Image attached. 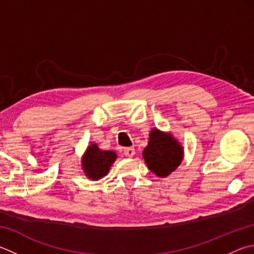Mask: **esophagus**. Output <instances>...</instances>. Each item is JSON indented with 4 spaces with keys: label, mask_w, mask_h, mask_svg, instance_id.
<instances>
[{
    "label": "esophagus",
    "mask_w": 254,
    "mask_h": 254,
    "mask_svg": "<svg viewBox=\"0 0 254 254\" xmlns=\"http://www.w3.org/2000/svg\"><path fill=\"white\" fill-rule=\"evenodd\" d=\"M134 154H135L134 147H127V149H124V155L127 156V158H133Z\"/></svg>",
    "instance_id": "esophagus-1"
}]
</instances>
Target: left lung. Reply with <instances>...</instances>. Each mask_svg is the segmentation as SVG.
<instances>
[{
	"label": "left lung",
	"instance_id": "obj_1",
	"mask_svg": "<svg viewBox=\"0 0 254 254\" xmlns=\"http://www.w3.org/2000/svg\"><path fill=\"white\" fill-rule=\"evenodd\" d=\"M142 154L147 168L158 177L164 178L181 163L183 150L171 135L154 128L150 133L149 143Z\"/></svg>",
	"mask_w": 254,
	"mask_h": 254
}]
</instances>
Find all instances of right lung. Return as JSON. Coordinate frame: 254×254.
<instances>
[{
	"mask_svg": "<svg viewBox=\"0 0 254 254\" xmlns=\"http://www.w3.org/2000/svg\"><path fill=\"white\" fill-rule=\"evenodd\" d=\"M115 159L117 154L113 151H101L98 145L92 144L82 159L83 170L90 179L99 180L107 175Z\"/></svg>",
	"mask_w": 254,
	"mask_h": 254,
	"instance_id": "1",
	"label": "right lung"
}]
</instances>
